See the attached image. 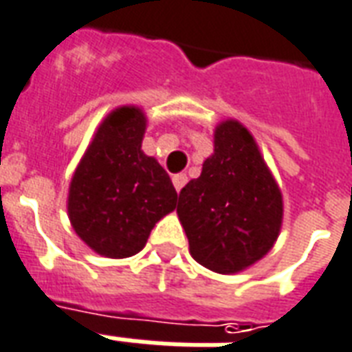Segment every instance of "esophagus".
Listing matches in <instances>:
<instances>
[{"label":"esophagus","mask_w":352,"mask_h":352,"mask_svg":"<svg viewBox=\"0 0 352 352\" xmlns=\"http://www.w3.org/2000/svg\"><path fill=\"white\" fill-rule=\"evenodd\" d=\"M188 182V177L186 173H177V175H173V186H175L177 192H181L182 186Z\"/></svg>","instance_id":"obj_1"}]
</instances>
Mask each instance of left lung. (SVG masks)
Wrapping results in <instances>:
<instances>
[{"label":"left lung","mask_w":352,"mask_h":352,"mask_svg":"<svg viewBox=\"0 0 352 352\" xmlns=\"http://www.w3.org/2000/svg\"><path fill=\"white\" fill-rule=\"evenodd\" d=\"M177 214L190 254L218 273L258 262L283 225V194L253 134L236 120L214 131V155L179 194Z\"/></svg>","instance_id":"obj_1"}]
</instances>
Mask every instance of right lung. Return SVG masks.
Returning <instances> with one entry per match:
<instances>
[{"instance_id":"obj_1","label":"right lung","mask_w":352,"mask_h":352,"mask_svg":"<svg viewBox=\"0 0 352 352\" xmlns=\"http://www.w3.org/2000/svg\"><path fill=\"white\" fill-rule=\"evenodd\" d=\"M144 111L120 107L104 118L75 170L68 216L77 236L107 258L144 249L158 219L175 210L170 175L142 151Z\"/></svg>"}]
</instances>
